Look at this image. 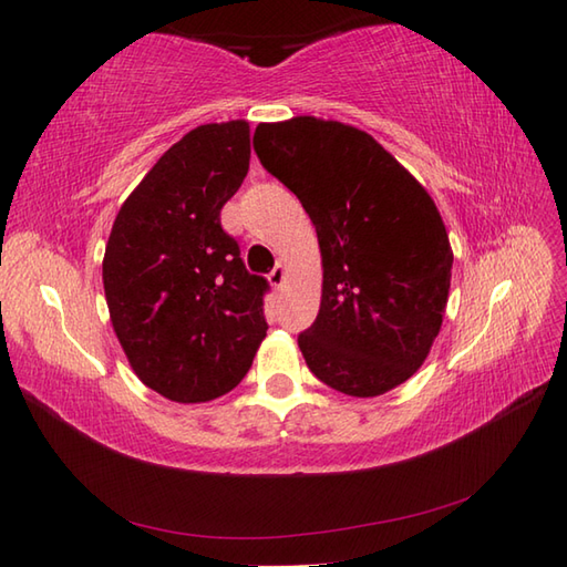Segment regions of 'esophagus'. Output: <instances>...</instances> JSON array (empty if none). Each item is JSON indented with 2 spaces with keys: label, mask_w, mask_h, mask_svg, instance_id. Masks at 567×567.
Wrapping results in <instances>:
<instances>
[{
  "label": "esophagus",
  "mask_w": 567,
  "mask_h": 567,
  "mask_svg": "<svg viewBox=\"0 0 567 567\" xmlns=\"http://www.w3.org/2000/svg\"><path fill=\"white\" fill-rule=\"evenodd\" d=\"M285 277H287V265L280 260L272 268V272L268 275V280H270V285L275 287V290H280V287L285 285Z\"/></svg>",
  "instance_id": "esophagus-1"
}]
</instances>
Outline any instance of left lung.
Instances as JSON below:
<instances>
[{"label":"left lung","instance_id":"1","mask_svg":"<svg viewBox=\"0 0 567 567\" xmlns=\"http://www.w3.org/2000/svg\"><path fill=\"white\" fill-rule=\"evenodd\" d=\"M252 148L317 228L321 307L299 333L309 370L378 396L424 363L443 323L453 250L436 204L365 131L317 116L258 124Z\"/></svg>","mask_w":567,"mask_h":567}]
</instances>
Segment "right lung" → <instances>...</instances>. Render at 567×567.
I'll return each instance as SVG.
<instances>
[{"label":"right lung","mask_w":567,"mask_h":567,"mask_svg":"<svg viewBox=\"0 0 567 567\" xmlns=\"http://www.w3.org/2000/svg\"><path fill=\"white\" fill-rule=\"evenodd\" d=\"M248 122L204 124L167 148L118 209L102 280L118 343L146 388L197 404L246 378L268 331L221 207L244 183Z\"/></svg>","instance_id":"right-lung-1"}]
</instances>
